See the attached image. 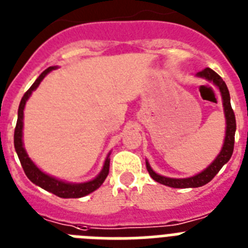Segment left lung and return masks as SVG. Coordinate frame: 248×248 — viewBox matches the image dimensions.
Masks as SVG:
<instances>
[{"label":"left lung","instance_id":"8db88e82","mask_svg":"<svg viewBox=\"0 0 248 248\" xmlns=\"http://www.w3.org/2000/svg\"><path fill=\"white\" fill-rule=\"evenodd\" d=\"M197 76L203 77V78L208 79L211 82H214L217 87L219 88L221 94H222L223 100V108H225V116H226V137L223 147L219 152L218 156L216 157V160L208 166L207 169L202 171L199 175L193 176L189 178H170L165 177V176L157 175L154 170L151 169L148 162H146L147 166V171L150 176L154 178L156 182L165 185V186L173 187V188H188V187H201L203 185L208 184L215 176L218 173V171L222 169V166L228 162V160L231 158L232 152H233L234 146V132H236V118H234V112L231 107V101H230V92L226 86L225 81L221 78L219 75H217L214 70L211 68H204V70L197 72Z\"/></svg>","mask_w":248,"mask_h":248}]
</instances>
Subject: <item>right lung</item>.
<instances>
[{
    "label": "right lung",
    "instance_id": "add662e5",
    "mask_svg": "<svg viewBox=\"0 0 248 248\" xmlns=\"http://www.w3.org/2000/svg\"><path fill=\"white\" fill-rule=\"evenodd\" d=\"M56 67H48L47 70H45L44 72L41 73L38 78L33 82V85L26 91V93L23 94L22 100L20 102V107H18V117H17V124L16 128H15V148H16L17 156L20 158V162L22 165V169L25 171L26 176L30 178L31 182H33L34 185L42 187L44 189L48 191V192L53 193V195L62 197V199H79V197H83V196L88 195V193L93 192L94 189H97L101 185L103 184V181L106 180L107 175H108L109 171V158L107 157L106 161H105V166H103L102 171H101L100 175L94 180L90 181V182H85V184H66L63 181L56 180V178L51 177V176L46 175L44 172L38 169L37 166L34 165L30 157L26 154L25 148L22 145V127H23V108H25L26 101L29 100V97L31 96L32 91L37 88V86L40 85V82L45 78L47 73L51 72L52 70H55Z\"/></svg>",
    "mask_w": 248,
    "mask_h": 248
}]
</instances>
